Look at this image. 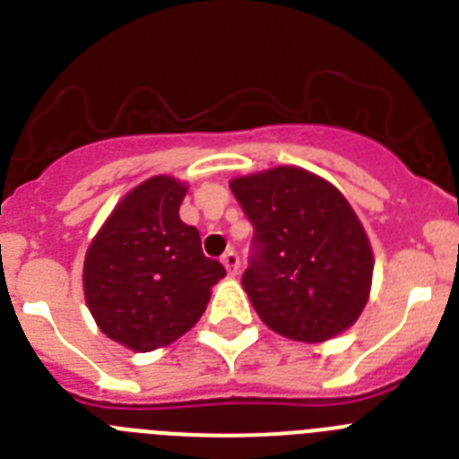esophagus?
I'll list each match as a JSON object with an SVG mask.
<instances>
[{"instance_id":"obj_1","label":"esophagus","mask_w":459,"mask_h":459,"mask_svg":"<svg viewBox=\"0 0 459 459\" xmlns=\"http://www.w3.org/2000/svg\"><path fill=\"white\" fill-rule=\"evenodd\" d=\"M221 264L226 265V271H229L230 275H238V268H240V256H238V252L229 249V252L221 256Z\"/></svg>"}]
</instances>
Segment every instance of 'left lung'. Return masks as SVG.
Segmentation results:
<instances>
[{
  "mask_svg": "<svg viewBox=\"0 0 459 459\" xmlns=\"http://www.w3.org/2000/svg\"><path fill=\"white\" fill-rule=\"evenodd\" d=\"M230 191L254 226L242 287L265 325L303 342L352 326L368 301L373 254L341 191L291 165L233 179Z\"/></svg>",
  "mask_w": 459,
  "mask_h": 459,
  "instance_id": "obj_1",
  "label": "left lung"
}]
</instances>
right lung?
Wrapping results in <instances>:
<instances>
[{
    "mask_svg": "<svg viewBox=\"0 0 459 459\" xmlns=\"http://www.w3.org/2000/svg\"><path fill=\"white\" fill-rule=\"evenodd\" d=\"M186 186L152 177L111 212L91 242L83 291L111 341L149 352L177 341L205 313L210 289L226 275L207 259L200 233L179 219Z\"/></svg>",
    "mask_w": 459,
    "mask_h": 459,
    "instance_id": "obj_1",
    "label": "right lung"
}]
</instances>
